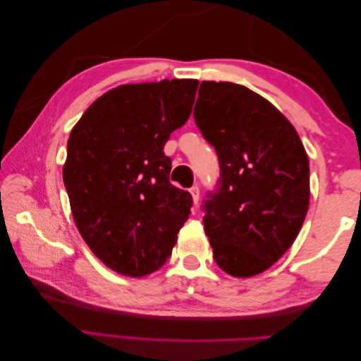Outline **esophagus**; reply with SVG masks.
Wrapping results in <instances>:
<instances>
[{
    "instance_id": "34e87169",
    "label": "esophagus",
    "mask_w": 361,
    "mask_h": 361,
    "mask_svg": "<svg viewBox=\"0 0 361 361\" xmlns=\"http://www.w3.org/2000/svg\"><path fill=\"white\" fill-rule=\"evenodd\" d=\"M190 192H191V195H192V202H194V204L197 206L199 199H200V190H199L197 185H194V187H191V188H190Z\"/></svg>"
}]
</instances>
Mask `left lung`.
<instances>
[{
  "label": "left lung",
  "mask_w": 361,
  "mask_h": 361,
  "mask_svg": "<svg viewBox=\"0 0 361 361\" xmlns=\"http://www.w3.org/2000/svg\"><path fill=\"white\" fill-rule=\"evenodd\" d=\"M194 120L220 162L206 194L204 233L216 265L251 277L293 244L309 209V158L277 108L233 82L203 81Z\"/></svg>",
  "instance_id": "obj_1"
}]
</instances>
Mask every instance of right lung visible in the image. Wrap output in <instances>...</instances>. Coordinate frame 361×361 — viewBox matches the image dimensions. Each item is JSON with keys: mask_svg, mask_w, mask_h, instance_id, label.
Listing matches in <instances>:
<instances>
[{"mask_svg": "<svg viewBox=\"0 0 361 361\" xmlns=\"http://www.w3.org/2000/svg\"><path fill=\"white\" fill-rule=\"evenodd\" d=\"M197 87L195 80L120 85L87 108L69 135L63 182L75 224L118 274L159 269L191 214V194L170 183L164 146L188 120Z\"/></svg>", "mask_w": 361, "mask_h": 361, "instance_id": "obj_1", "label": "right lung"}]
</instances>
